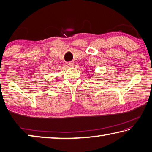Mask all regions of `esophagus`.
I'll return each instance as SVG.
<instances>
[{
    "mask_svg": "<svg viewBox=\"0 0 152 152\" xmlns=\"http://www.w3.org/2000/svg\"><path fill=\"white\" fill-rule=\"evenodd\" d=\"M68 64L70 67H73L74 66V64L73 62H69Z\"/></svg>",
    "mask_w": 152,
    "mask_h": 152,
    "instance_id": "1",
    "label": "esophagus"
}]
</instances>
